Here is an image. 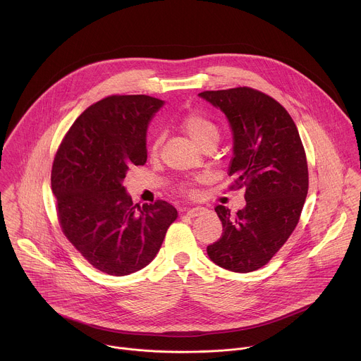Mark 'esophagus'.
I'll return each mask as SVG.
<instances>
[{
	"mask_svg": "<svg viewBox=\"0 0 361 361\" xmlns=\"http://www.w3.org/2000/svg\"><path fill=\"white\" fill-rule=\"evenodd\" d=\"M204 212H205L204 207H191V209L187 210V216H190V217H198V216H201Z\"/></svg>",
	"mask_w": 361,
	"mask_h": 361,
	"instance_id": "34e87169",
	"label": "esophagus"
}]
</instances>
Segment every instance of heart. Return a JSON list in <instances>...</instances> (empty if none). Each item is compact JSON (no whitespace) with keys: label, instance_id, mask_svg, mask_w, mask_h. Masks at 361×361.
Wrapping results in <instances>:
<instances>
[{"label":"heart","instance_id":"b5f03b06","mask_svg":"<svg viewBox=\"0 0 361 361\" xmlns=\"http://www.w3.org/2000/svg\"><path fill=\"white\" fill-rule=\"evenodd\" d=\"M183 131L198 145H202L204 141L209 138H219V130L213 121L207 117L201 116L200 113H188L181 120ZM159 138H156L151 144V152H157Z\"/></svg>","mask_w":361,"mask_h":361}]
</instances>
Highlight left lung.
Segmentation results:
<instances>
[{"label": "left lung", "instance_id": "obj_1", "mask_svg": "<svg viewBox=\"0 0 361 361\" xmlns=\"http://www.w3.org/2000/svg\"><path fill=\"white\" fill-rule=\"evenodd\" d=\"M220 109L233 133L231 187L245 188V207L234 216L214 209L221 237L207 247L210 260L234 271L266 266L294 231L308 191V170L298 130L287 110L250 87L198 94Z\"/></svg>", "mask_w": 361, "mask_h": 361}]
</instances>
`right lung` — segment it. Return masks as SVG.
<instances>
[{
  "label": "right lung",
  "mask_w": 361,
  "mask_h": 361,
  "mask_svg": "<svg viewBox=\"0 0 361 361\" xmlns=\"http://www.w3.org/2000/svg\"><path fill=\"white\" fill-rule=\"evenodd\" d=\"M164 101L110 95L66 134L51 171L63 233L97 270L127 276L157 255L178 213L167 201L133 204L123 181L147 161V128Z\"/></svg>",
  "instance_id": "1"
}]
</instances>
